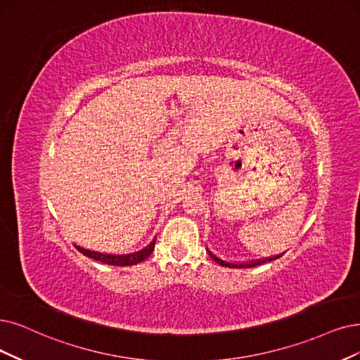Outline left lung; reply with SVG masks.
<instances>
[{"instance_id": "obj_1", "label": "left lung", "mask_w": 360, "mask_h": 360, "mask_svg": "<svg viewBox=\"0 0 360 360\" xmlns=\"http://www.w3.org/2000/svg\"><path fill=\"white\" fill-rule=\"evenodd\" d=\"M207 252H209V255H210V258H212V259L217 261L219 265H222V267H230V269H250V267H257V265H261V264H264V262H270V261H274V259H277V258H281V257H282V255H277V257H271V258H262V259H257V261H250V262L238 264V262H229V261H224V259L218 258L217 255L212 254L210 250H207Z\"/></svg>"}]
</instances>
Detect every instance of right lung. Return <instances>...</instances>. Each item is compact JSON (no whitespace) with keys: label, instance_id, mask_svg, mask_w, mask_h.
I'll use <instances>...</instances> for the list:
<instances>
[{"label":"right lung","instance_id":"right-lung-1","mask_svg":"<svg viewBox=\"0 0 360 360\" xmlns=\"http://www.w3.org/2000/svg\"><path fill=\"white\" fill-rule=\"evenodd\" d=\"M154 246H155V238L154 240L143 248L142 250H138L135 252V254H127V255H111V254H101V252H95V250H89V249H84L82 246L75 245V248L82 252L83 255L89 257V258H93L96 261H101L103 264H110V265H120V267H127V265H135L138 262H142L143 259L148 258L153 250H154Z\"/></svg>","mask_w":360,"mask_h":360}]
</instances>
